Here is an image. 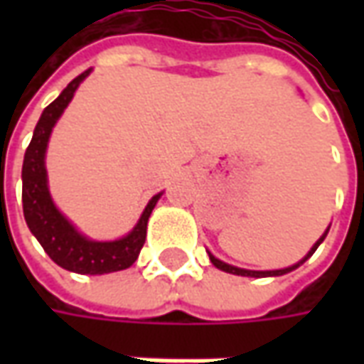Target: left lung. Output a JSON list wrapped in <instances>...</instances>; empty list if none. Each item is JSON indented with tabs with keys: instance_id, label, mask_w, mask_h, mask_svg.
<instances>
[{
	"instance_id": "left-lung-1",
	"label": "left lung",
	"mask_w": 364,
	"mask_h": 364,
	"mask_svg": "<svg viewBox=\"0 0 364 364\" xmlns=\"http://www.w3.org/2000/svg\"><path fill=\"white\" fill-rule=\"evenodd\" d=\"M326 234H328V230H326ZM326 234H323V236H321L320 240L314 244V247L310 250V252H308V255H306L304 259L298 261L296 265H292V267H287V269H277V271H247V269H237V267H234V265H228V263H224V261L216 259L214 255H210V261H213L214 267H218V269H222V271H226V273H232V274H242V277H279V274H284V273H289V271H294L296 267H300V265H302V263H304V261L308 259V257H310V255H312L316 250H318V245L323 242Z\"/></svg>"
}]
</instances>
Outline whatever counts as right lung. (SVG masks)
Listing matches in <instances>:
<instances>
[{
  "label": "right lung",
  "instance_id": "obj_1",
  "mask_svg": "<svg viewBox=\"0 0 364 364\" xmlns=\"http://www.w3.org/2000/svg\"><path fill=\"white\" fill-rule=\"evenodd\" d=\"M87 74L90 70H85L83 74L68 83L66 90L44 109L36 122L35 134L23 159V213L28 230L33 232V236L38 240V244L43 245L44 252L48 253V257L56 265L74 273L105 274L128 269L138 259L140 250L146 242L148 218L158 203L159 195L151 197L134 230L117 242L87 240L58 213V208L52 203L46 185V169H44L46 144L50 138L52 127L56 124L60 114L72 101L77 85Z\"/></svg>",
  "mask_w": 364,
  "mask_h": 364
}]
</instances>
